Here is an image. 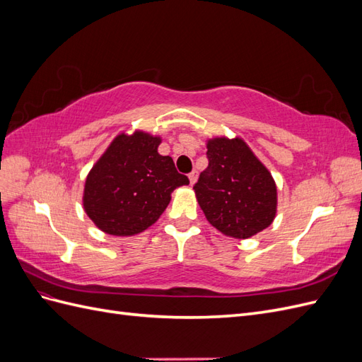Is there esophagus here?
Listing matches in <instances>:
<instances>
[{"label": "esophagus", "instance_id": "esophagus-1", "mask_svg": "<svg viewBox=\"0 0 362 362\" xmlns=\"http://www.w3.org/2000/svg\"><path fill=\"white\" fill-rule=\"evenodd\" d=\"M189 180H190V184L193 185L196 182V180H198V172L193 170L192 173H189Z\"/></svg>", "mask_w": 362, "mask_h": 362}]
</instances>
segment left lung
Listing matches in <instances>:
<instances>
[{
	"mask_svg": "<svg viewBox=\"0 0 362 362\" xmlns=\"http://www.w3.org/2000/svg\"><path fill=\"white\" fill-rule=\"evenodd\" d=\"M206 149L208 168L193 185L206 221L234 238H249L272 225L276 184L245 140L216 137Z\"/></svg>",
	"mask_w": 362,
	"mask_h": 362,
	"instance_id": "8db88e82",
	"label": "left lung"
}]
</instances>
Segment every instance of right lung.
<instances>
[{"label": "right lung", "mask_w": 362, "mask_h": 362, "mask_svg": "<svg viewBox=\"0 0 362 362\" xmlns=\"http://www.w3.org/2000/svg\"><path fill=\"white\" fill-rule=\"evenodd\" d=\"M160 144L144 131L122 133L95 163L83 205L101 231L119 237L145 231L166 210L172 192L189 184L169 156L158 154Z\"/></svg>", "instance_id": "right-lung-1"}]
</instances>
